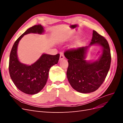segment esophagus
<instances>
[{
  "instance_id": "obj_1",
  "label": "esophagus",
  "mask_w": 123,
  "mask_h": 123,
  "mask_svg": "<svg viewBox=\"0 0 123 123\" xmlns=\"http://www.w3.org/2000/svg\"><path fill=\"white\" fill-rule=\"evenodd\" d=\"M64 58V54H63V53H62V52H61L60 53V59H62Z\"/></svg>"
}]
</instances>
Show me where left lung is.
Segmentation results:
<instances>
[{
    "mask_svg": "<svg viewBox=\"0 0 123 123\" xmlns=\"http://www.w3.org/2000/svg\"><path fill=\"white\" fill-rule=\"evenodd\" d=\"M98 44L103 53L98 61L93 62L85 60L88 47L70 49L64 55L68 60L67 76L70 84L77 91L88 93L96 91L102 85L108 73L111 64L109 43L104 37L93 31L90 44Z\"/></svg>",
    "mask_w": 123,
    "mask_h": 123,
    "instance_id": "left-lung-1",
    "label": "left lung"
}]
</instances>
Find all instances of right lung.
<instances>
[{
	"mask_svg": "<svg viewBox=\"0 0 123 123\" xmlns=\"http://www.w3.org/2000/svg\"><path fill=\"white\" fill-rule=\"evenodd\" d=\"M43 31L41 25L30 28L15 41L10 52L9 65L10 77L15 86L25 94H34L42 90L46 84L50 68L57 64L59 59V54L55 55L43 54L31 66L21 64L18 61L17 48L21 38L30 33L42 34Z\"/></svg>",
	"mask_w": 123,
	"mask_h": 123,
	"instance_id": "add662e5",
	"label": "right lung"
}]
</instances>
